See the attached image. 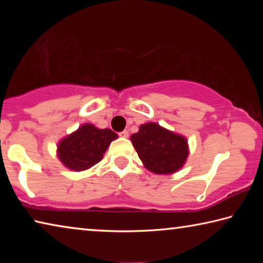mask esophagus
Listing matches in <instances>:
<instances>
[{"label":"esophagus","instance_id":"1","mask_svg":"<svg viewBox=\"0 0 263 263\" xmlns=\"http://www.w3.org/2000/svg\"><path fill=\"white\" fill-rule=\"evenodd\" d=\"M119 136H121L122 138H127V137H128V131L124 130V131H122V132H119Z\"/></svg>","mask_w":263,"mask_h":263}]
</instances>
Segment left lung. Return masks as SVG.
<instances>
[{
	"label": "left lung",
	"mask_w": 263,
	"mask_h": 263,
	"mask_svg": "<svg viewBox=\"0 0 263 263\" xmlns=\"http://www.w3.org/2000/svg\"><path fill=\"white\" fill-rule=\"evenodd\" d=\"M130 139L144 166L154 174H173L189 155L185 138L157 123L142 124Z\"/></svg>",
	"instance_id": "left-lung-1"
}]
</instances>
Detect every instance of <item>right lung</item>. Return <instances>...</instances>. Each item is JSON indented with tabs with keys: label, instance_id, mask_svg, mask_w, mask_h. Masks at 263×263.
I'll return each mask as SVG.
<instances>
[{
	"label": "right lung",
	"instance_id": "right-lung-1",
	"mask_svg": "<svg viewBox=\"0 0 263 263\" xmlns=\"http://www.w3.org/2000/svg\"><path fill=\"white\" fill-rule=\"evenodd\" d=\"M117 137L110 128H97L92 124H83L59 141L58 158L68 169L86 171L101 161L111 141Z\"/></svg>",
	"mask_w": 263,
	"mask_h": 263
}]
</instances>
